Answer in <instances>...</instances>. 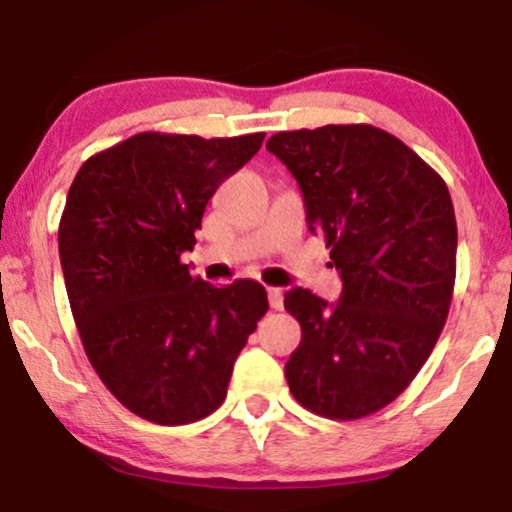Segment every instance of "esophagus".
Returning <instances> with one entry per match:
<instances>
[{"label":"esophagus","mask_w":512,"mask_h":512,"mask_svg":"<svg viewBox=\"0 0 512 512\" xmlns=\"http://www.w3.org/2000/svg\"><path fill=\"white\" fill-rule=\"evenodd\" d=\"M267 296H269V305H272L274 310L284 308V293H281V289H267Z\"/></svg>","instance_id":"34e87169"}]
</instances>
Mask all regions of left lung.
Returning <instances> with one entry per match:
<instances>
[{
    "mask_svg": "<svg viewBox=\"0 0 512 512\" xmlns=\"http://www.w3.org/2000/svg\"><path fill=\"white\" fill-rule=\"evenodd\" d=\"M303 192L310 233L342 276L337 303L286 291L301 344L291 395L334 421L363 419L402 395L431 356L452 301L457 223L443 178L390 132L325 125L267 142Z\"/></svg>",
    "mask_w": 512,
    "mask_h": 512,
    "instance_id": "obj_1",
    "label": "left lung"
}]
</instances>
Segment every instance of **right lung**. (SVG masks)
<instances>
[{
    "label": "right lung",
    "instance_id": "right-lung-1",
    "mask_svg": "<svg viewBox=\"0 0 512 512\" xmlns=\"http://www.w3.org/2000/svg\"><path fill=\"white\" fill-rule=\"evenodd\" d=\"M262 139L142 132L88 158L69 187L60 262L76 330L103 385L146 421L180 426L219 409L267 313L262 284L216 289L180 260Z\"/></svg>",
    "mask_w": 512,
    "mask_h": 512
}]
</instances>
